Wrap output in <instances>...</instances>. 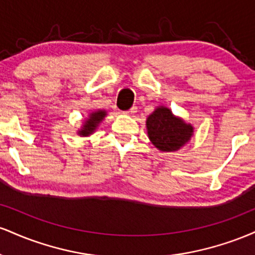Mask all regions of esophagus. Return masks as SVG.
<instances>
[{"instance_id": "34e87169", "label": "esophagus", "mask_w": 255, "mask_h": 255, "mask_svg": "<svg viewBox=\"0 0 255 255\" xmlns=\"http://www.w3.org/2000/svg\"><path fill=\"white\" fill-rule=\"evenodd\" d=\"M136 109H137L136 107H133V108H130L129 110L125 111V114H126V115H134V114L136 113Z\"/></svg>"}]
</instances>
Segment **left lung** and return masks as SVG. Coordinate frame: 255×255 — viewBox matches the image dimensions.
Listing matches in <instances>:
<instances>
[{"mask_svg":"<svg viewBox=\"0 0 255 255\" xmlns=\"http://www.w3.org/2000/svg\"><path fill=\"white\" fill-rule=\"evenodd\" d=\"M148 137L160 151H177L193 135V127L175 118L168 108L159 107L146 121Z\"/></svg>","mask_w":255,"mask_h":255,"instance_id":"obj_1","label":"left lung"}]
</instances>
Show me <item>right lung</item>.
Instances as JSON below:
<instances>
[{"label":"right lung","mask_w":255,"mask_h":255,"mask_svg":"<svg viewBox=\"0 0 255 255\" xmlns=\"http://www.w3.org/2000/svg\"><path fill=\"white\" fill-rule=\"evenodd\" d=\"M105 115H107V113H105V111H102V110L97 111V113L91 114L90 119L85 122L83 129L79 130V134L85 136V135H89V134H91V133H93V130L97 128L98 124L105 118Z\"/></svg>","instance_id":"obj_1"}]
</instances>
